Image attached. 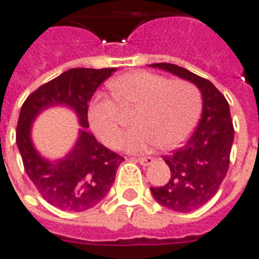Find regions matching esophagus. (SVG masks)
I'll return each mask as SVG.
<instances>
[{
  "instance_id": "34e87169",
  "label": "esophagus",
  "mask_w": 259,
  "mask_h": 259,
  "mask_svg": "<svg viewBox=\"0 0 259 259\" xmlns=\"http://www.w3.org/2000/svg\"><path fill=\"white\" fill-rule=\"evenodd\" d=\"M137 161L143 166H147V165L153 164L155 159L153 157H139V158H137Z\"/></svg>"
}]
</instances>
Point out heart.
I'll use <instances>...</instances> for the list:
<instances>
[{
	"label": "heart",
	"instance_id": "heart-1",
	"mask_svg": "<svg viewBox=\"0 0 259 259\" xmlns=\"http://www.w3.org/2000/svg\"><path fill=\"white\" fill-rule=\"evenodd\" d=\"M109 85L121 106H138L132 118L137 127L120 143L131 153L147 151L157 145L174 149L190 135L201 113V94L188 81L169 80L139 69L116 77ZM87 117L91 130L105 145H118V106L110 97L95 95L87 108Z\"/></svg>",
	"mask_w": 259,
	"mask_h": 259
}]
</instances>
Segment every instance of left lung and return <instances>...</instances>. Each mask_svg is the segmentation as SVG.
<instances>
[{"label": "left lung", "mask_w": 259, "mask_h": 259, "mask_svg": "<svg viewBox=\"0 0 259 259\" xmlns=\"http://www.w3.org/2000/svg\"><path fill=\"white\" fill-rule=\"evenodd\" d=\"M158 68L195 84L202 94V116L186 145L165 155L170 179L162 187H150L159 205L170 210H196L215 195L228 172L233 143V125L225 97L207 79L175 64L157 63Z\"/></svg>", "instance_id": "obj_1"}]
</instances>
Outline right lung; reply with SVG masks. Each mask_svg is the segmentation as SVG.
<instances>
[{
  "mask_svg": "<svg viewBox=\"0 0 259 259\" xmlns=\"http://www.w3.org/2000/svg\"><path fill=\"white\" fill-rule=\"evenodd\" d=\"M116 68H72L27 97L17 121L16 143L26 174L40 195L61 210L83 211L100 203L113 186L124 157L109 150L89 132L87 108L98 85ZM65 106L81 124L75 145L63 159L48 160L34 149L30 130L45 108Z\"/></svg>",
  "mask_w": 259,
  "mask_h": 259,
  "instance_id": "1",
  "label": "right lung"
}]
</instances>
